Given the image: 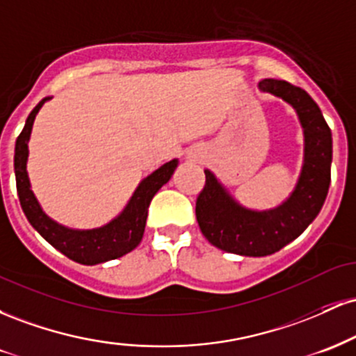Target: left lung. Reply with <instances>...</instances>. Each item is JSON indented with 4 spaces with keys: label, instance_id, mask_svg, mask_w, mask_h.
<instances>
[{
    "label": "left lung",
    "instance_id": "left-lung-1",
    "mask_svg": "<svg viewBox=\"0 0 356 356\" xmlns=\"http://www.w3.org/2000/svg\"><path fill=\"white\" fill-rule=\"evenodd\" d=\"M291 105L303 129L305 154L295 189L273 209H249L236 201L209 169L206 186L195 202V218L212 246L239 256L261 257L295 241L320 214L332 179V130L320 107L303 88L288 81L264 79L257 83Z\"/></svg>",
    "mask_w": 356,
    "mask_h": 356
}]
</instances>
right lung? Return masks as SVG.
Segmentation results:
<instances>
[{"label":"right lung","instance_id":"obj_1","mask_svg":"<svg viewBox=\"0 0 356 356\" xmlns=\"http://www.w3.org/2000/svg\"><path fill=\"white\" fill-rule=\"evenodd\" d=\"M50 99L51 97H47L31 110L26 122H24L22 134L16 138V191H18L19 204H22L24 216L44 241H48L53 248L58 249L61 254L70 257L75 263L93 266V264L107 263L110 259L122 257L140 244L145 231L147 211H149L150 201L157 194V191L170 181L174 170L179 165V159L165 162L164 165H161L152 174L142 179L127 206L110 222L100 227H93V229H72V227L63 226V224L53 220L40 206L35 192L31 191L30 177H28L26 170L28 154H30L28 142L31 137L33 122L44 102Z\"/></svg>","mask_w":356,"mask_h":356}]
</instances>
